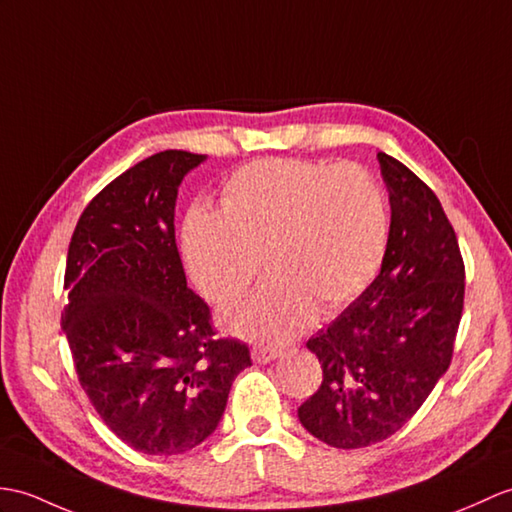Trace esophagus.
Wrapping results in <instances>:
<instances>
[{
    "mask_svg": "<svg viewBox=\"0 0 512 512\" xmlns=\"http://www.w3.org/2000/svg\"><path fill=\"white\" fill-rule=\"evenodd\" d=\"M251 355H253V360H255L257 364H268V362L279 358L281 349H277V347H266V344H255Z\"/></svg>",
    "mask_w": 512,
    "mask_h": 512,
    "instance_id": "34e87169",
    "label": "esophagus"
}]
</instances>
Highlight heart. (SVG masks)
Returning a JSON list of instances; mask_svg holds the SVG:
<instances>
[{"instance_id":"1","label":"heart","mask_w":512,"mask_h":512,"mask_svg":"<svg viewBox=\"0 0 512 512\" xmlns=\"http://www.w3.org/2000/svg\"><path fill=\"white\" fill-rule=\"evenodd\" d=\"M388 205L358 165L259 159L222 185L220 209L194 205L183 222V257L209 301H235L268 277L222 323L257 342H283L362 294L382 268ZM262 261H258V257Z\"/></svg>"}]
</instances>
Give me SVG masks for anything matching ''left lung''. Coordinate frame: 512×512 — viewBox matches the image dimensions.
I'll return each mask as SVG.
<instances>
[{"mask_svg":"<svg viewBox=\"0 0 512 512\" xmlns=\"http://www.w3.org/2000/svg\"><path fill=\"white\" fill-rule=\"evenodd\" d=\"M377 159L390 200L382 270L307 340L323 382L299 421L338 449L375 445L412 419L449 368L465 303V264L441 200L401 161Z\"/></svg>","mask_w":512,"mask_h":512,"instance_id":"1","label":"left lung"}]
</instances>
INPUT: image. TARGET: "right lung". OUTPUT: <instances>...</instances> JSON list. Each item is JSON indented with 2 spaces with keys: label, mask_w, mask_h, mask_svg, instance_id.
I'll use <instances>...</instances> for the list:
<instances>
[{
  "label": "right lung",
  "mask_w": 512,
  "mask_h": 512,
  "mask_svg": "<svg viewBox=\"0 0 512 512\" xmlns=\"http://www.w3.org/2000/svg\"><path fill=\"white\" fill-rule=\"evenodd\" d=\"M205 159L163 150L139 161L89 202L69 242L63 331L80 386L109 430L150 456L213 434L251 366L244 342L216 338L176 248L178 185Z\"/></svg>",
  "instance_id": "add662e5"
}]
</instances>
